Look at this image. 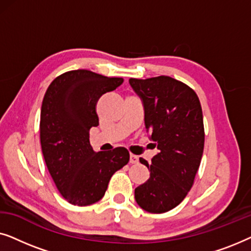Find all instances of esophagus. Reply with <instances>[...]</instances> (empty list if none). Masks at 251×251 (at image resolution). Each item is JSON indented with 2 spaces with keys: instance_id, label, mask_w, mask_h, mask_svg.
<instances>
[{
  "instance_id": "esophagus-1",
  "label": "esophagus",
  "mask_w": 251,
  "mask_h": 251,
  "mask_svg": "<svg viewBox=\"0 0 251 251\" xmlns=\"http://www.w3.org/2000/svg\"><path fill=\"white\" fill-rule=\"evenodd\" d=\"M138 156L133 155V154H130V163H138Z\"/></svg>"
}]
</instances>
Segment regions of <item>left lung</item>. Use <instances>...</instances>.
Wrapping results in <instances>:
<instances>
[{"label": "left lung", "mask_w": 251, "mask_h": 251, "mask_svg": "<svg viewBox=\"0 0 251 251\" xmlns=\"http://www.w3.org/2000/svg\"><path fill=\"white\" fill-rule=\"evenodd\" d=\"M129 83L142 98L146 129L159 150L151 164L139 159L150 178L136 188L135 199L144 210L162 214L177 207L194 184L204 147L201 104L193 89L166 75Z\"/></svg>", "instance_id": "1"}]
</instances>
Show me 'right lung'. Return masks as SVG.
Returning <instances> with one entry per match:
<instances>
[{
    "label": "right lung",
    "instance_id": "obj_1",
    "mask_svg": "<svg viewBox=\"0 0 251 251\" xmlns=\"http://www.w3.org/2000/svg\"><path fill=\"white\" fill-rule=\"evenodd\" d=\"M122 83V77L75 70L57 76L47 89L41 107V147L58 191L72 204L84 207L100 200L113 174L129 162L125 147L96 153L89 142L90 129L99 125L98 99Z\"/></svg>",
    "mask_w": 251,
    "mask_h": 251
}]
</instances>
